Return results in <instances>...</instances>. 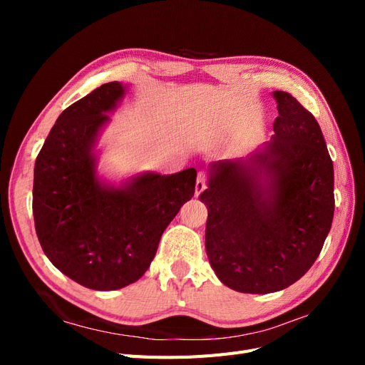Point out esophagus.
I'll use <instances>...</instances> for the list:
<instances>
[{"instance_id":"obj_1","label":"esophagus","mask_w":365,"mask_h":365,"mask_svg":"<svg viewBox=\"0 0 365 365\" xmlns=\"http://www.w3.org/2000/svg\"><path fill=\"white\" fill-rule=\"evenodd\" d=\"M207 187V180H205V175L204 173H200L197 175V180H196V189H195V193L196 196L200 195L204 189Z\"/></svg>"}]
</instances>
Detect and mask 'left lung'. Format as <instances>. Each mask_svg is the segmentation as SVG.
<instances>
[{
    "mask_svg": "<svg viewBox=\"0 0 365 365\" xmlns=\"http://www.w3.org/2000/svg\"><path fill=\"white\" fill-rule=\"evenodd\" d=\"M275 135L248 160L210 168L205 251L219 280L245 294L288 288L312 267L335 210L334 164L315 117L275 91Z\"/></svg>",
    "mask_w": 365,
    "mask_h": 365,
    "instance_id": "1",
    "label": "left lung"
}]
</instances>
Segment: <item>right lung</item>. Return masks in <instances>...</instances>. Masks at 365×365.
I'll use <instances>...</instances> for the list:
<instances>
[{
    "label": "right lung",
    "instance_id": "add662e5",
    "mask_svg": "<svg viewBox=\"0 0 365 365\" xmlns=\"http://www.w3.org/2000/svg\"><path fill=\"white\" fill-rule=\"evenodd\" d=\"M125 94L109 82L59 115L35 163L33 217L50 262L85 288L114 291L137 282L155 257L163 231L192 200L196 170L145 173L123 187L96 175L93 146L106 113Z\"/></svg>",
    "mask_w": 365,
    "mask_h": 365
}]
</instances>
